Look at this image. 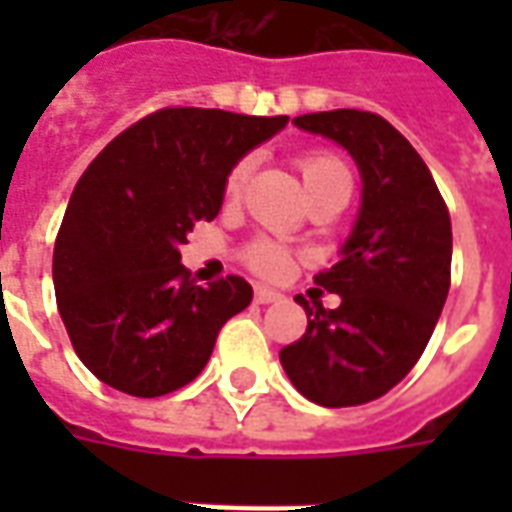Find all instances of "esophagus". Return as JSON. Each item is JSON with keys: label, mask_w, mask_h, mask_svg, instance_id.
Instances as JSON below:
<instances>
[{"label": "esophagus", "mask_w": 512, "mask_h": 512, "mask_svg": "<svg viewBox=\"0 0 512 512\" xmlns=\"http://www.w3.org/2000/svg\"><path fill=\"white\" fill-rule=\"evenodd\" d=\"M279 299H282V293H277V290L266 288V285H257L255 288L257 304H271V301H279Z\"/></svg>", "instance_id": "esophagus-1"}]
</instances>
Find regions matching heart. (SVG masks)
<instances>
[{
  "mask_svg": "<svg viewBox=\"0 0 512 512\" xmlns=\"http://www.w3.org/2000/svg\"><path fill=\"white\" fill-rule=\"evenodd\" d=\"M246 175H249V161H238L230 169L227 183H224L227 197H238V191L244 189ZM301 178H304V186H307V194H310V191L321 189V186H329L334 180H351V175H348V169L337 156L312 153V156L301 161ZM249 263L266 277H282L290 268V255L285 246L274 244V241H260V244L249 249Z\"/></svg>",
  "mask_w": 512,
  "mask_h": 512,
  "instance_id": "heart-1",
  "label": "heart"
}]
</instances>
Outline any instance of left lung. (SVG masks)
I'll return each mask as SVG.
<instances>
[{
    "mask_svg": "<svg viewBox=\"0 0 512 512\" xmlns=\"http://www.w3.org/2000/svg\"><path fill=\"white\" fill-rule=\"evenodd\" d=\"M293 126L348 150L362 202L340 260L315 277L340 307L304 299L307 332L279 351L290 384L326 408L362 406L408 376L450 293L452 227L436 180L384 117L334 109Z\"/></svg>",
    "mask_w": 512,
    "mask_h": 512,
    "instance_id": "8db88e82",
    "label": "left lung"
}]
</instances>
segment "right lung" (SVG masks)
<instances>
[{"mask_svg": "<svg viewBox=\"0 0 512 512\" xmlns=\"http://www.w3.org/2000/svg\"><path fill=\"white\" fill-rule=\"evenodd\" d=\"M288 117L161 109L115 136L87 167L54 244V293L73 351L104 384L169 395L200 376L216 334L249 307L252 285H194L180 244L211 222L241 158Z\"/></svg>", "mask_w": 512, "mask_h": 512, "instance_id": "1", "label": "right lung"}]
</instances>
